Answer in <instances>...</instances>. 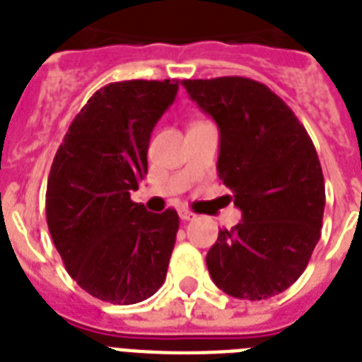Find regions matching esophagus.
<instances>
[{
  "label": "esophagus",
  "instance_id": "1",
  "mask_svg": "<svg viewBox=\"0 0 362 362\" xmlns=\"http://www.w3.org/2000/svg\"><path fill=\"white\" fill-rule=\"evenodd\" d=\"M178 214H180V220H184V221L195 220V214H193L192 210H187V209H180V210H178Z\"/></svg>",
  "mask_w": 362,
  "mask_h": 362
}]
</instances>
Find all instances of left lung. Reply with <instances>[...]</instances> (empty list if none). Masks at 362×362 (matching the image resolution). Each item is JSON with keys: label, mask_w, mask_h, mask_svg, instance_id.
<instances>
[{"label": "left lung", "mask_w": 362, "mask_h": 362, "mask_svg": "<svg viewBox=\"0 0 362 362\" xmlns=\"http://www.w3.org/2000/svg\"><path fill=\"white\" fill-rule=\"evenodd\" d=\"M220 127V180L242 221L221 229L206 267L221 291L263 300L303 274L321 237L325 180L314 142L270 88L244 76L182 81Z\"/></svg>", "instance_id": "1"}]
</instances>
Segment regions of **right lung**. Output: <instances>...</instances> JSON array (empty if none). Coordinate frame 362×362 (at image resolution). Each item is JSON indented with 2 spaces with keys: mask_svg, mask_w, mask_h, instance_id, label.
<instances>
[{
  "mask_svg": "<svg viewBox=\"0 0 362 362\" xmlns=\"http://www.w3.org/2000/svg\"><path fill=\"white\" fill-rule=\"evenodd\" d=\"M176 92L178 81L107 84L71 122L50 167L54 246L71 278L105 303L146 300L167 276L178 214L148 212L131 192L148 173L150 135Z\"/></svg>",
  "mask_w": 362,
  "mask_h": 362,
  "instance_id": "1",
  "label": "right lung"
}]
</instances>
